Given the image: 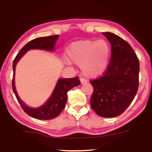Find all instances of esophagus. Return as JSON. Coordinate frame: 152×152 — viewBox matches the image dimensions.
Segmentation results:
<instances>
[{"mask_svg":"<svg viewBox=\"0 0 152 152\" xmlns=\"http://www.w3.org/2000/svg\"><path fill=\"white\" fill-rule=\"evenodd\" d=\"M80 81H81V83H82V84H86V83L87 82V80L85 78H84V77H81L80 78Z\"/></svg>","mask_w":152,"mask_h":152,"instance_id":"34e87169","label":"esophagus"}]
</instances>
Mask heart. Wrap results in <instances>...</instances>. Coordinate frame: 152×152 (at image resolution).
Here are the masks:
<instances>
[{
	"label": "heart",
	"instance_id": "1",
	"mask_svg": "<svg viewBox=\"0 0 152 152\" xmlns=\"http://www.w3.org/2000/svg\"><path fill=\"white\" fill-rule=\"evenodd\" d=\"M110 47L104 39L75 41L67 50L68 59L80 65L82 73L89 78H96L106 71L109 64Z\"/></svg>",
	"mask_w": 152,
	"mask_h": 152
}]
</instances>
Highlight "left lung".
Here are the masks:
<instances>
[{
  "instance_id": "8db88e82",
  "label": "left lung",
  "mask_w": 152,
  "mask_h": 152,
  "mask_svg": "<svg viewBox=\"0 0 152 152\" xmlns=\"http://www.w3.org/2000/svg\"><path fill=\"white\" fill-rule=\"evenodd\" d=\"M111 44V58L102 75L90 82L91 106L101 117L123 113L132 102L139 86L140 64L129 43L111 32H103Z\"/></svg>"
}]
</instances>
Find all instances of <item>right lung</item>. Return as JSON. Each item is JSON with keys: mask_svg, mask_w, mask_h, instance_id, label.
I'll list each match as a JSON object with an SVG mask.
<instances>
[{"mask_svg": "<svg viewBox=\"0 0 152 152\" xmlns=\"http://www.w3.org/2000/svg\"><path fill=\"white\" fill-rule=\"evenodd\" d=\"M58 38H59V35H53V36L49 37H39V38L29 41L20 50L19 53L17 54L15 59H14L13 65H12L14 74L12 86L16 99L23 110L28 115L38 120H51L59 115L65 108L66 100H67L68 91L73 87L80 84L81 82L80 80L78 79V77L72 78L60 79L58 81L53 93L48 100L47 101V102L42 107L34 109V108L29 107L25 104L20 100L19 97L18 96L17 93H16L15 86H14V74H15L16 64L18 61V60L23 57V55L29 50L41 49L45 50H53Z\"/></svg>", "mask_w": 152, "mask_h": 152, "instance_id": "1", "label": "right lung"}]
</instances>
